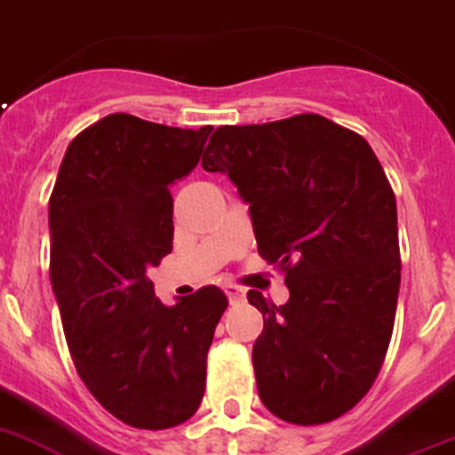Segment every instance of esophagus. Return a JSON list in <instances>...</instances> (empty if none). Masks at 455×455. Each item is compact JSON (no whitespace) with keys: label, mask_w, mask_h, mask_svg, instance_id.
Instances as JSON below:
<instances>
[{"label":"esophagus","mask_w":455,"mask_h":455,"mask_svg":"<svg viewBox=\"0 0 455 455\" xmlns=\"http://www.w3.org/2000/svg\"><path fill=\"white\" fill-rule=\"evenodd\" d=\"M224 291H227V296H228V300H231V303H240V300L245 299V291H243V289H240V286H235V284H228Z\"/></svg>","instance_id":"1"}]
</instances>
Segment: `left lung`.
Here are the masks:
<instances>
[{"label": "left lung", "instance_id": "obj_1", "mask_svg": "<svg viewBox=\"0 0 455 455\" xmlns=\"http://www.w3.org/2000/svg\"><path fill=\"white\" fill-rule=\"evenodd\" d=\"M250 204L261 259L289 300L259 291L251 349L261 403L293 426H322L361 403L391 342L400 289L395 194L361 133L316 113L217 127L204 162Z\"/></svg>", "mask_w": 455, "mask_h": 455}]
</instances>
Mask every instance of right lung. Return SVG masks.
Returning a JSON list of instances; mask_svg holds the SVG:
<instances>
[{"instance_id": "add662e5", "label": "right lung", "mask_w": 455, "mask_h": 455, "mask_svg": "<svg viewBox=\"0 0 455 455\" xmlns=\"http://www.w3.org/2000/svg\"><path fill=\"white\" fill-rule=\"evenodd\" d=\"M210 132L113 113L71 140L52 187L51 282L68 351L87 391L132 428L180 426L204 400L227 293L210 284L164 305L145 270L173 247L169 185Z\"/></svg>"}]
</instances>
